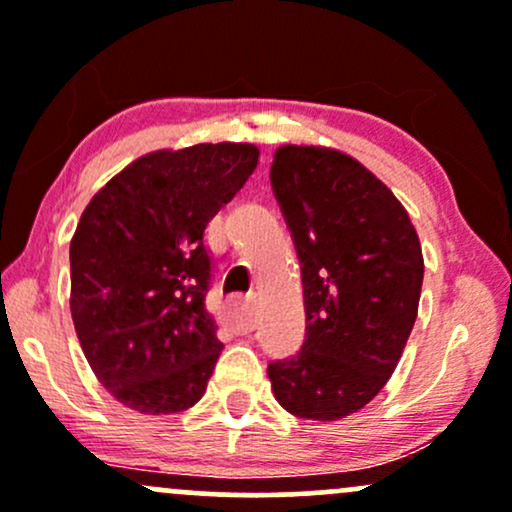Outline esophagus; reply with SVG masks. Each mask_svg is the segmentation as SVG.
Listing matches in <instances>:
<instances>
[{"label": "esophagus", "mask_w": 512, "mask_h": 512, "mask_svg": "<svg viewBox=\"0 0 512 512\" xmlns=\"http://www.w3.org/2000/svg\"><path fill=\"white\" fill-rule=\"evenodd\" d=\"M228 315L233 320V330L238 334H248L257 327V301L248 298V301H233L228 305Z\"/></svg>", "instance_id": "34e87169"}]
</instances>
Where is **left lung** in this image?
Instances as JSON below:
<instances>
[{"mask_svg":"<svg viewBox=\"0 0 512 512\" xmlns=\"http://www.w3.org/2000/svg\"><path fill=\"white\" fill-rule=\"evenodd\" d=\"M269 178L301 262L305 342L267 375L293 416L339 421L404 354L424 281L419 236L390 187L332 146H279Z\"/></svg>","mask_w":512,"mask_h":512,"instance_id":"8db88e82","label":"left lung"}]
</instances>
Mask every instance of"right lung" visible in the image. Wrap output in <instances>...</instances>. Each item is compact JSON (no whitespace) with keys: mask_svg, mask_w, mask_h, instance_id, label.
<instances>
[{"mask_svg":"<svg viewBox=\"0 0 512 512\" xmlns=\"http://www.w3.org/2000/svg\"><path fill=\"white\" fill-rule=\"evenodd\" d=\"M255 144L158 149L110 178L69 245L74 330L105 390L139 414L202 399L223 344L204 298V228L257 166Z\"/></svg>","mask_w":512,"mask_h":512,"instance_id":"right-lung-1","label":"right lung"}]
</instances>
